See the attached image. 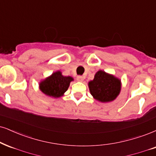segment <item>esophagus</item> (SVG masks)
<instances>
[{"instance_id":"obj_1","label":"esophagus","mask_w":156,"mask_h":156,"mask_svg":"<svg viewBox=\"0 0 156 156\" xmlns=\"http://www.w3.org/2000/svg\"><path fill=\"white\" fill-rule=\"evenodd\" d=\"M76 80H77L78 82H83L84 81V77L82 76H78L77 77H76Z\"/></svg>"}]
</instances>
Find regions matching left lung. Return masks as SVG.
Wrapping results in <instances>:
<instances>
[{"label":"left lung","instance_id":"left-lung-1","mask_svg":"<svg viewBox=\"0 0 156 156\" xmlns=\"http://www.w3.org/2000/svg\"><path fill=\"white\" fill-rule=\"evenodd\" d=\"M88 87L94 99L101 103H109L118 97L122 89V82L114 75L99 70L93 80L88 82Z\"/></svg>","mask_w":156,"mask_h":156}]
</instances>
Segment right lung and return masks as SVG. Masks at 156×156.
Returning <instances> with one entry per match:
<instances>
[{
	"label": "right lung",
	"mask_w": 156,
	"mask_h": 156,
	"mask_svg": "<svg viewBox=\"0 0 156 156\" xmlns=\"http://www.w3.org/2000/svg\"><path fill=\"white\" fill-rule=\"evenodd\" d=\"M74 78L70 76H63L61 71L53 72L39 83L40 90L45 95L53 98L62 97L70 85Z\"/></svg>",
	"instance_id": "1"
}]
</instances>
